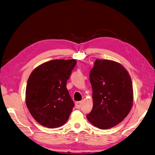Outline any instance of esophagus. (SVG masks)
Segmentation results:
<instances>
[{"label": "esophagus", "instance_id": "34e87169", "mask_svg": "<svg viewBox=\"0 0 155 155\" xmlns=\"http://www.w3.org/2000/svg\"><path fill=\"white\" fill-rule=\"evenodd\" d=\"M81 105H82V101H81L75 102V107H76V109H80Z\"/></svg>", "mask_w": 155, "mask_h": 155}]
</instances>
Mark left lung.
<instances>
[{"label":"left lung","instance_id":"obj_1","mask_svg":"<svg viewBox=\"0 0 155 155\" xmlns=\"http://www.w3.org/2000/svg\"><path fill=\"white\" fill-rule=\"evenodd\" d=\"M93 108L87 119L94 126L107 130L121 122L132 109V79L120 63L96 59L90 73Z\"/></svg>","mask_w":155,"mask_h":155}]
</instances>
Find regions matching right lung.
Wrapping results in <instances>:
<instances>
[{"mask_svg":"<svg viewBox=\"0 0 155 155\" xmlns=\"http://www.w3.org/2000/svg\"><path fill=\"white\" fill-rule=\"evenodd\" d=\"M76 59H54L37 67L27 81L25 102L40 124L58 128L68 120L74 107L66 88Z\"/></svg>","mask_w":155,"mask_h":155,"instance_id":"add662e5","label":"right lung"}]
</instances>
